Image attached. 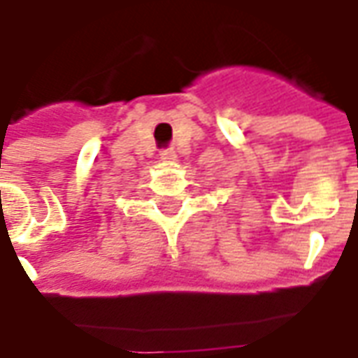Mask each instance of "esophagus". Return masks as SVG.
<instances>
[{
    "instance_id": "34e87169",
    "label": "esophagus",
    "mask_w": 358,
    "mask_h": 358,
    "mask_svg": "<svg viewBox=\"0 0 358 358\" xmlns=\"http://www.w3.org/2000/svg\"><path fill=\"white\" fill-rule=\"evenodd\" d=\"M161 159L162 161H176V151L174 149H162Z\"/></svg>"
}]
</instances>
